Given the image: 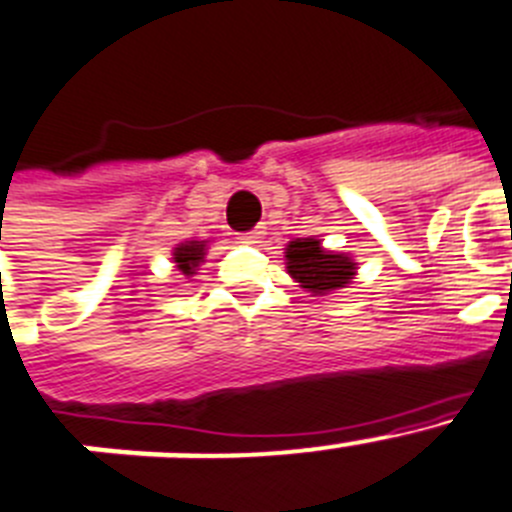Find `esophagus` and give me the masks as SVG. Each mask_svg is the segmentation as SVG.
I'll list each match as a JSON object with an SVG mask.
<instances>
[{
  "label": "esophagus",
  "mask_w": 512,
  "mask_h": 512,
  "mask_svg": "<svg viewBox=\"0 0 512 512\" xmlns=\"http://www.w3.org/2000/svg\"><path fill=\"white\" fill-rule=\"evenodd\" d=\"M242 242H245V245H257V242H260L262 239V232L260 229H252V232H247V234H242Z\"/></svg>",
  "instance_id": "esophagus-1"
}]
</instances>
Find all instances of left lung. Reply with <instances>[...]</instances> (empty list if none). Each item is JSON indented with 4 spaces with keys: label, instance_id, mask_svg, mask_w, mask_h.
Returning <instances> with one entry per match:
<instances>
[{
    "label": "left lung",
    "instance_id": "8db88e82",
    "mask_svg": "<svg viewBox=\"0 0 512 512\" xmlns=\"http://www.w3.org/2000/svg\"><path fill=\"white\" fill-rule=\"evenodd\" d=\"M285 270L313 296H329L334 290L349 288L357 275V262L347 252L326 250L321 239L301 237L285 245Z\"/></svg>",
    "mask_w": 512,
    "mask_h": 512
}]
</instances>
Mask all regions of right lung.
<instances>
[{
	"label": "right lung",
	"instance_id": "right-lung-1",
	"mask_svg": "<svg viewBox=\"0 0 512 512\" xmlns=\"http://www.w3.org/2000/svg\"><path fill=\"white\" fill-rule=\"evenodd\" d=\"M211 239H186L181 245L173 247V262H176L178 273H183L186 278H193L196 270L204 265V257L209 252Z\"/></svg>",
	"mask_w": 512,
	"mask_h": 512
}]
</instances>
